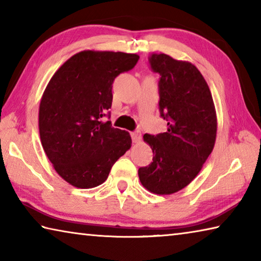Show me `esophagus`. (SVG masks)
I'll use <instances>...</instances> for the list:
<instances>
[{
  "label": "esophagus",
  "instance_id": "1",
  "mask_svg": "<svg viewBox=\"0 0 261 261\" xmlns=\"http://www.w3.org/2000/svg\"><path fill=\"white\" fill-rule=\"evenodd\" d=\"M131 138H132V141H134V143H138V141L141 139L140 131H134V132H132Z\"/></svg>",
  "mask_w": 261,
  "mask_h": 261
}]
</instances>
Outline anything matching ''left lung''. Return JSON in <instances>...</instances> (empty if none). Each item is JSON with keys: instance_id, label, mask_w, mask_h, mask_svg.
I'll return each instance as SVG.
<instances>
[{"instance_id": "1", "label": "left lung", "mask_w": 261, "mask_h": 261, "mask_svg": "<svg viewBox=\"0 0 261 261\" xmlns=\"http://www.w3.org/2000/svg\"><path fill=\"white\" fill-rule=\"evenodd\" d=\"M148 63L160 74L159 110L167 131L144 135L154 156L138 175L148 191L170 194L192 182L213 151L216 114L210 87L193 64L156 53L149 55Z\"/></svg>"}]
</instances>
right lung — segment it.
I'll list each match as a JSON object with an SVG mask.
<instances>
[{
	"mask_svg": "<svg viewBox=\"0 0 261 261\" xmlns=\"http://www.w3.org/2000/svg\"><path fill=\"white\" fill-rule=\"evenodd\" d=\"M138 60L122 51L84 50L48 83L39 108L41 144L57 174L73 187L102 184L131 147L126 131L102 120L110 117L115 78L134 69Z\"/></svg>",
	"mask_w": 261,
	"mask_h": 261,
	"instance_id": "obj_1",
	"label": "right lung"
}]
</instances>
